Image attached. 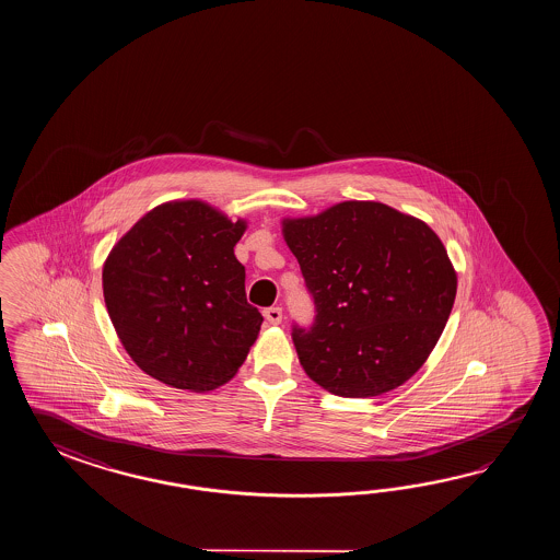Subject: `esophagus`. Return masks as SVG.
<instances>
[{
	"label": "esophagus",
	"instance_id": "esophagus-1",
	"mask_svg": "<svg viewBox=\"0 0 560 560\" xmlns=\"http://www.w3.org/2000/svg\"><path fill=\"white\" fill-rule=\"evenodd\" d=\"M264 318L268 324H280L282 322V308L280 306H272V308L264 310Z\"/></svg>",
	"mask_w": 560,
	"mask_h": 560
}]
</instances>
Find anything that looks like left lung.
Listing matches in <instances>:
<instances>
[{"instance_id": "obj_1", "label": "left lung", "mask_w": 560, "mask_h": 560, "mask_svg": "<svg viewBox=\"0 0 560 560\" xmlns=\"http://www.w3.org/2000/svg\"><path fill=\"white\" fill-rule=\"evenodd\" d=\"M282 236L318 312L308 332L292 334L310 378L345 398L381 396L412 378L458 284L436 232L386 203L348 200L282 218Z\"/></svg>"}]
</instances>
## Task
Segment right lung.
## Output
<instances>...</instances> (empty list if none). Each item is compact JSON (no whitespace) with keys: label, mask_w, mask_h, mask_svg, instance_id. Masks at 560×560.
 Segmentation results:
<instances>
[{"label":"right lung","mask_w":560,"mask_h":560,"mask_svg":"<svg viewBox=\"0 0 560 560\" xmlns=\"http://www.w3.org/2000/svg\"><path fill=\"white\" fill-rule=\"evenodd\" d=\"M246 228L203 200H170L107 254V314L148 376L188 393L236 376L264 320L246 300V272L234 256Z\"/></svg>","instance_id":"add662e5"}]
</instances>
